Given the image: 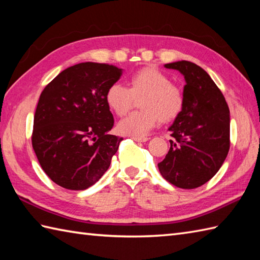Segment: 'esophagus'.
<instances>
[{
	"mask_svg": "<svg viewBox=\"0 0 260 260\" xmlns=\"http://www.w3.org/2000/svg\"><path fill=\"white\" fill-rule=\"evenodd\" d=\"M132 139H133L134 141H136V142H146L148 139L147 137H132Z\"/></svg>",
	"mask_w": 260,
	"mask_h": 260,
	"instance_id": "obj_1",
	"label": "esophagus"
}]
</instances>
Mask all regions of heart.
Listing matches in <instances>:
<instances>
[{
    "instance_id": "heart-1",
    "label": "heart",
    "mask_w": 260,
    "mask_h": 260,
    "mask_svg": "<svg viewBox=\"0 0 260 260\" xmlns=\"http://www.w3.org/2000/svg\"><path fill=\"white\" fill-rule=\"evenodd\" d=\"M127 88L119 82L110 85L105 95L108 107L123 116L133 107L135 99L140 101L142 112L132 113L119 120L117 129L120 134L143 137L157 124L173 120L183 108V95L171 79L155 68H143L128 79Z\"/></svg>"
}]
</instances>
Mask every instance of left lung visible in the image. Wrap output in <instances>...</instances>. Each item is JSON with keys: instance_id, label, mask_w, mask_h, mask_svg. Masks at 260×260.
I'll return each mask as SVG.
<instances>
[{"instance_id": "1", "label": "left lung", "mask_w": 260, "mask_h": 260, "mask_svg": "<svg viewBox=\"0 0 260 260\" xmlns=\"http://www.w3.org/2000/svg\"><path fill=\"white\" fill-rule=\"evenodd\" d=\"M165 68L184 76L183 108L169 127L170 151L157 164L163 178L181 189H196L212 179L230 147L227 102L206 70L196 63L175 61Z\"/></svg>"}]
</instances>
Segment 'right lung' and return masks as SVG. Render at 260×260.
Returning <instances> with one entry per match:
<instances>
[{
	"mask_svg": "<svg viewBox=\"0 0 260 260\" xmlns=\"http://www.w3.org/2000/svg\"><path fill=\"white\" fill-rule=\"evenodd\" d=\"M123 69L81 62L61 71L41 92L32 146L42 170L68 190H86L108 170L123 137L110 135L114 118L105 95Z\"/></svg>",
	"mask_w": 260,
	"mask_h": 260,
	"instance_id": "obj_1",
	"label": "right lung"
}]
</instances>
